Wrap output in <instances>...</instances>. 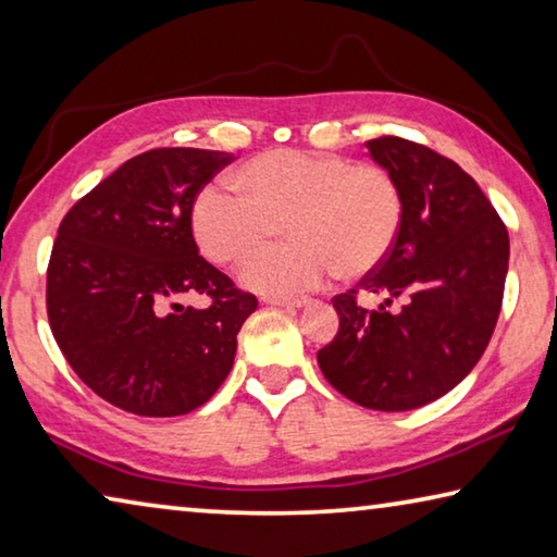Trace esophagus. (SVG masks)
<instances>
[{
  "instance_id": "34e87169",
  "label": "esophagus",
  "mask_w": 557,
  "mask_h": 557,
  "mask_svg": "<svg viewBox=\"0 0 557 557\" xmlns=\"http://www.w3.org/2000/svg\"><path fill=\"white\" fill-rule=\"evenodd\" d=\"M264 305H272V307H305L307 305V297H275V295H268L262 297Z\"/></svg>"
}]
</instances>
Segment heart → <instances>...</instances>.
I'll return each mask as SVG.
<instances>
[{
  "mask_svg": "<svg viewBox=\"0 0 557 557\" xmlns=\"http://www.w3.org/2000/svg\"><path fill=\"white\" fill-rule=\"evenodd\" d=\"M233 188H206L193 206V233L218 264H237L286 225L293 242L243 264L247 287L289 295L320 287L334 272L355 280L376 270L399 237L404 196L384 165L332 151L275 148L233 173Z\"/></svg>",
  "mask_w": 557,
  "mask_h": 557,
  "instance_id": "1",
  "label": "heart"
}]
</instances>
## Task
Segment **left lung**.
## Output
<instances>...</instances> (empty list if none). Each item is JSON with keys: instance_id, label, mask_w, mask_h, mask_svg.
Masks as SVG:
<instances>
[{"instance_id": "8db88e82", "label": "left lung", "mask_w": 557, "mask_h": 557, "mask_svg": "<svg viewBox=\"0 0 557 557\" xmlns=\"http://www.w3.org/2000/svg\"><path fill=\"white\" fill-rule=\"evenodd\" d=\"M404 196L401 231L376 270L332 299L339 332L317 351L326 382L374 411L436 401L471 372L496 330L508 231L451 158L399 136L367 140ZM359 294L384 296L376 311ZM401 298L399 313L388 305Z\"/></svg>"}]
</instances>
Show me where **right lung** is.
I'll use <instances>...</instances> for the list:
<instances>
[{
	"label": "right lung",
	"instance_id": "add662e5",
	"mask_svg": "<svg viewBox=\"0 0 557 557\" xmlns=\"http://www.w3.org/2000/svg\"><path fill=\"white\" fill-rule=\"evenodd\" d=\"M233 153L153 148L61 220L47 270L51 334L78 379L136 417H181L231 374L258 299L198 255L193 206ZM206 294V311L183 308Z\"/></svg>",
	"mask_w": 557,
	"mask_h": 557
}]
</instances>
